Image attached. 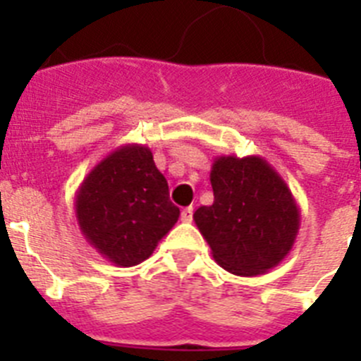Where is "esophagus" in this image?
I'll list each match as a JSON object with an SVG mask.
<instances>
[{"label":"esophagus","mask_w":361,"mask_h":361,"mask_svg":"<svg viewBox=\"0 0 361 361\" xmlns=\"http://www.w3.org/2000/svg\"><path fill=\"white\" fill-rule=\"evenodd\" d=\"M180 219H183V222H191V219H193V206H188V208H184Z\"/></svg>","instance_id":"1"}]
</instances>
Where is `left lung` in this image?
Here are the masks:
<instances>
[{"label": "left lung", "instance_id": "left-lung-1", "mask_svg": "<svg viewBox=\"0 0 361 361\" xmlns=\"http://www.w3.org/2000/svg\"><path fill=\"white\" fill-rule=\"evenodd\" d=\"M212 206L193 213L215 262L238 276L279 266L293 250L300 209L291 190L264 157L220 155L209 173Z\"/></svg>", "mask_w": 361, "mask_h": 361}]
</instances>
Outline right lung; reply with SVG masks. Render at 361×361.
<instances>
[{"label": "right lung", "instance_id": "obj_1", "mask_svg": "<svg viewBox=\"0 0 361 361\" xmlns=\"http://www.w3.org/2000/svg\"><path fill=\"white\" fill-rule=\"evenodd\" d=\"M73 206L82 237L119 267L146 260L180 215L152 149L142 145L108 153L85 177Z\"/></svg>", "mask_w": 361, "mask_h": 361}]
</instances>
